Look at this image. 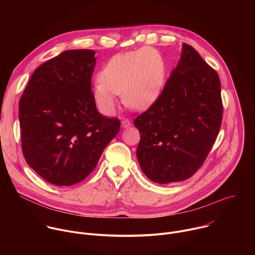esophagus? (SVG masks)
I'll return each mask as SVG.
<instances>
[{"instance_id": "1", "label": "esophagus", "mask_w": 255, "mask_h": 255, "mask_svg": "<svg viewBox=\"0 0 255 255\" xmlns=\"http://www.w3.org/2000/svg\"><path fill=\"white\" fill-rule=\"evenodd\" d=\"M121 126H122V128H128L131 126V122L128 119H123L121 121Z\"/></svg>"}]
</instances>
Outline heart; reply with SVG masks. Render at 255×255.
I'll return each mask as SVG.
<instances>
[{
	"instance_id": "obj_1",
	"label": "heart",
	"mask_w": 255,
	"mask_h": 255,
	"mask_svg": "<svg viewBox=\"0 0 255 255\" xmlns=\"http://www.w3.org/2000/svg\"><path fill=\"white\" fill-rule=\"evenodd\" d=\"M165 81L164 61L157 50L143 47L114 55L103 67L93 96L100 111L114 114L122 95L124 104L136 111L148 109L158 99Z\"/></svg>"
}]
</instances>
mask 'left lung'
<instances>
[{
  "instance_id": "left-lung-1",
  "label": "left lung",
  "mask_w": 255,
  "mask_h": 255,
  "mask_svg": "<svg viewBox=\"0 0 255 255\" xmlns=\"http://www.w3.org/2000/svg\"><path fill=\"white\" fill-rule=\"evenodd\" d=\"M222 114L219 76L184 43L158 99L134 120L140 132L136 156L143 173L161 185L190 178L210 152Z\"/></svg>"
}]
</instances>
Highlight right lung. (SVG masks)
<instances>
[{"instance_id": "obj_1", "label": "right lung", "mask_w": 255, "mask_h": 255, "mask_svg": "<svg viewBox=\"0 0 255 255\" xmlns=\"http://www.w3.org/2000/svg\"><path fill=\"white\" fill-rule=\"evenodd\" d=\"M96 52L72 49L36 68L19 103L26 162L55 186H72L96 167L120 121L102 116L92 93Z\"/></svg>"}]
</instances>
